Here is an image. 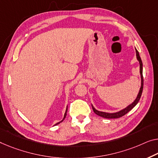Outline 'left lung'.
I'll list each match as a JSON object with an SVG mask.
<instances>
[{"mask_svg": "<svg viewBox=\"0 0 158 158\" xmlns=\"http://www.w3.org/2000/svg\"><path fill=\"white\" fill-rule=\"evenodd\" d=\"M135 51H136V56H137V59H138V60L139 61V63H140V77H141V87H140V89L139 93H138V94L137 98H136V99L134 101V102L133 103H131V105H129L128 107L126 108V109H124L123 110H120V111H118V112L114 113V114H109V113L98 111V110H96L95 109H94V108L93 107V106L91 105L94 112L95 113L96 115H98V116H99L101 117H103V118H121L122 116H123L124 115H126L127 114V113L130 111V110L132 109H133V108L135 107V106L137 104V103H138V102H139L140 98L141 97V95H142L143 89V63H142V60H141V59H140V56L139 55V52H138V50L136 49H135Z\"/></svg>", "mask_w": 158, "mask_h": 158, "instance_id": "left-lung-1", "label": "left lung"}]
</instances>
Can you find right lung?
<instances>
[{"label":"right lung","instance_id":"obj_1","mask_svg":"<svg viewBox=\"0 0 158 158\" xmlns=\"http://www.w3.org/2000/svg\"><path fill=\"white\" fill-rule=\"evenodd\" d=\"M67 110H66V111H65V114H64V118H63V119H62V121H61L60 122H59V123H56V124H55V126H56V125H57V124H59V123H62V122L63 121H64V118H65V117H66V116H67Z\"/></svg>","mask_w":158,"mask_h":158}]
</instances>
